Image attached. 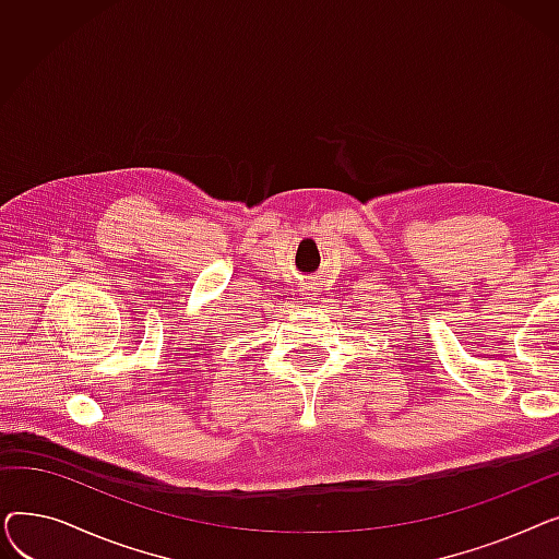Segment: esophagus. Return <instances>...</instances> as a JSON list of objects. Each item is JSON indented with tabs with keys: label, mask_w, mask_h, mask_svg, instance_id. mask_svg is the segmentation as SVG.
<instances>
[{
	"label": "esophagus",
	"mask_w": 559,
	"mask_h": 559,
	"mask_svg": "<svg viewBox=\"0 0 559 559\" xmlns=\"http://www.w3.org/2000/svg\"><path fill=\"white\" fill-rule=\"evenodd\" d=\"M301 295H304L306 304H314V297H317V287H312V285H306V287L301 289Z\"/></svg>",
	"instance_id": "1"
}]
</instances>
